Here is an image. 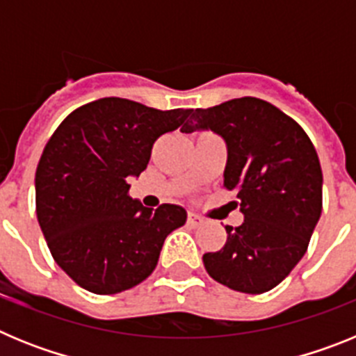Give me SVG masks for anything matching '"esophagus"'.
<instances>
[{
	"instance_id": "34e87169",
	"label": "esophagus",
	"mask_w": 356,
	"mask_h": 356,
	"mask_svg": "<svg viewBox=\"0 0 356 356\" xmlns=\"http://www.w3.org/2000/svg\"><path fill=\"white\" fill-rule=\"evenodd\" d=\"M201 217H197L196 213H191L188 212V216H187V225L191 226V228H197V226L201 225Z\"/></svg>"
}]
</instances>
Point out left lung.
Here are the masks:
<instances>
[{
    "label": "left lung",
    "mask_w": 356,
    "mask_h": 356,
    "mask_svg": "<svg viewBox=\"0 0 356 356\" xmlns=\"http://www.w3.org/2000/svg\"><path fill=\"white\" fill-rule=\"evenodd\" d=\"M212 130L228 146L225 187L244 222L203 254L216 282L246 294L271 291L307 253L323 210V171L312 140L292 118L259 97L193 110L184 134Z\"/></svg>",
    "instance_id": "1"
}]
</instances>
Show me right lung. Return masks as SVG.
<instances>
[{"label":"right lung","instance_id":"1","mask_svg":"<svg viewBox=\"0 0 356 356\" xmlns=\"http://www.w3.org/2000/svg\"><path fill=\"white\" fill-rule=\"evenodd\" d=\"M191 108L156 110L122 97L80 106L56 128L35 172V209L53 259L85 291L118 294L153 273L163 241L187 212L131 200L130 176Z\"/></svg>","mask_w":356,"mask_h":356}]
</instances>
